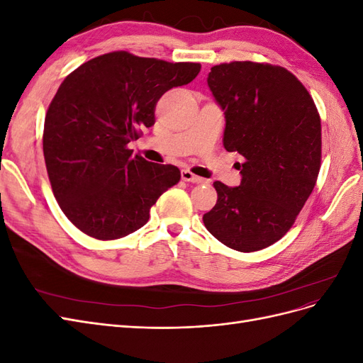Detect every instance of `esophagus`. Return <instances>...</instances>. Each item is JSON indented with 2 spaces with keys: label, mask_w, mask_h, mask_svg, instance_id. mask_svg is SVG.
<instances>
[{
  "label": "esophagus",
  "mask_w": 363,
  "mask_h": 363,
  "mask_svg": "<svg viewBox=\"0 0 363 363\" xmlns=\"http://www.w3.org/2000/svg\"><path fill=\"white\" fill-rule=\"evenodd\" d=\"M182 180L184 182H191V183H206L204 179L199 177V175L192 174L189 169H182Z\"/></svg>",
  "instance_id": "1"
}]
</instances>
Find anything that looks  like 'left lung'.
Listing matches in <instances>:
<instances>
[{
  "label": "left lung",
  "instance_id": "left-lung-1",
  "mask_svg": "<svg viewBox=\"0 0 363 363\" xmlns=\"http://www.w3.org/2000/svg\"><path fill=\"white\" fill-rule=\"evenodd\" d=\"M207 84L224 111V148L244 162L236 188L213 183L218 200L203 223L228 248H267L289 232L315 188L320 113L303 83L277 65L221 63Z\"/></svg>",
  "mask_w": 363,
  "mask_h": 363
}]
</instances>
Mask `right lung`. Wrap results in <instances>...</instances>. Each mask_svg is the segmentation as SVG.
<instances>
[{"label": "right lung", "mask_w": 363, "mask_h": 363, "mask_svg": "<svg viewBox=\"0 0 363 363\" xmlns=\"http://www.w3.org/2000/svg\"><path fill=\"white\" fill-rule=\"evenodd\" d=\"M200 69V63L113 51L63 80L45 116L43 157L62 212L83 233L112 240L136 232L159 196L180 182L177 167L148 162L128 144L155 125L160 96Z\"/></svg>", "instance_id": "1"}]
</instances>
